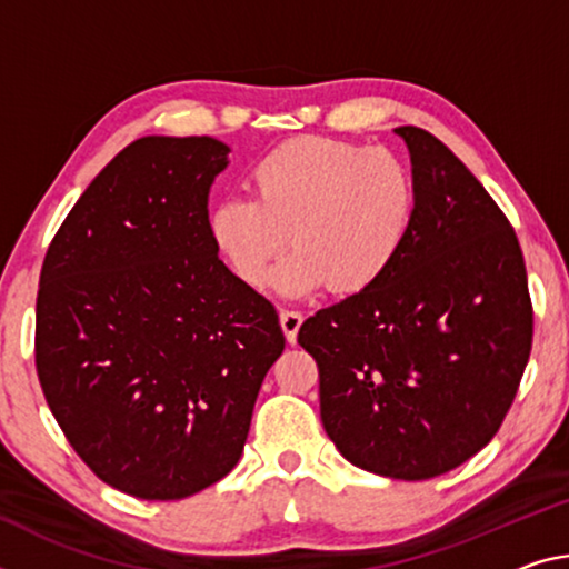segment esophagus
<instances>
[{"instance_id": "obj_1", "label": "esophagus", "mask_w": 569, "mask_h": 569, "mask_svg": "<svg viewBox=\"0 0 569 569\" xmlns=\"http://www.w3.org/2000/svg\"><path fill=\"white\" fill-rule=\"evenodd\" d=\"M303 323V313L301 311H293V309H281V329L286 333V339L296 341V337H299V329Z\"/></svg>"}]
</instances>
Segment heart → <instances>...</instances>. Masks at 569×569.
<instances>
[{"mask_svg": "<svg viewBox=\"0 0 569 569\" xmlns=\"http://www.w3.org/2000/svg\"><path fill=\"white\" fill-rule=\"evenodd\" d=\"M250 197L228 194L207 214L212 248L242 283L266 288L278 260L286 293L327 286L339 296L375 288L408 248L420 212L412 167L387 149L301 137L250 167Z\"/></svg>", "mask_w": 569, "mask_h": 569, "instance_id": "b5f03b06", "label": "heart"}]
</instances>
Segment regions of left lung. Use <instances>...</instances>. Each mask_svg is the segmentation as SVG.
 <instances>
[{"label":"left lung","mask_w":569,"mask_h":569,"mask_svg":"<svg viewBox=\"0 0 569 569\" xmlns=\"http://www.w3.org/2000/svg\"><path fill=\"white\" fill-rule=\"evenodd\" d=\"M420 212L380 283L306 319L321 422L349 463L387 479L453 471L501 428L529 362L525 256L507 214L443 141L395 129Z\"/></svg>","instance_id":"8db88e82"}]
</instances>
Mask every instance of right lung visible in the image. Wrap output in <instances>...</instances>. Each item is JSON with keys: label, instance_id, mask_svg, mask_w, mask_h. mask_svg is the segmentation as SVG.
I'll list each match as a JSON object with an SVG mask.
<instances>
[{"label": "right lung", "instance_id": "right-lung-1", "mask_svg": "<svg viewBox=\"0 0 569 569\" xmlns=\"http://www.w3.org/2000/svg\"><path fill=\"white\" fill-rule=\"evenodd\" d=\"M212 137H143L62 220L40 270L34 367L68 443L147 501L207 489L240 461L286 347L273 303L222 263L207 194Z\"/></svg>", "mask_w": 569, "mask_h": 569}]
</instances>
